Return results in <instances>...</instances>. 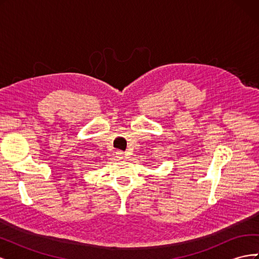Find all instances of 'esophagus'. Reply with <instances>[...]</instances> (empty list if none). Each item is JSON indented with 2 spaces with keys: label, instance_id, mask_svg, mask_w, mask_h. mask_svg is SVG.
Instances as JSON below:
<instances>
[{
  "label": "esophagus",
  "instance_id": "obj_1",
  "mask_svg": "<svg viewBox=\"0 0 259 259\" xmlns=\"http://www.w3.org/2000/svg\"><path fill=\"white\" fill-rule=\"evenodd\" d=\"M115 155H116V158L122 159L123 156H124V152H123V151H120V150H117V151L115 152Z\"/></svg>",
  "mask_w": 259,
  "mask_h": 259
}]
</instances>
